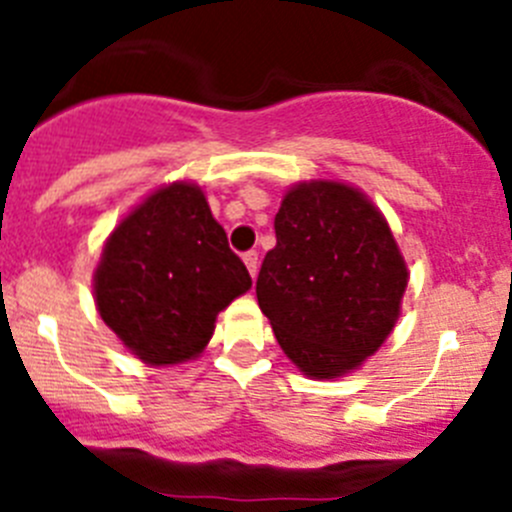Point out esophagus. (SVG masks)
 I'll return each instance as SVG.
<instances>
[{"instance_id": "1", "label": "esophagus", "mask_w": 512, "mask_h": 512, "mask_svg": "<svg viewBox=\"0 0 512 512\" xmlns=\"http://www.w3.org/2000/svg\"><path fill=\"white\" fill-rule=\"evenodd\" d=\"M243 261H246V266H248V274H251V277H256V274H259V253L246 251L243 253Z\"/></svg>"}]
</instances>
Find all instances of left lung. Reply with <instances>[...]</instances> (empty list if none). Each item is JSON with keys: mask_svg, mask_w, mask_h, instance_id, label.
Listing matches in <instances>:
<instances>
[{"mask_svg": "<svg viewBox=\"0 0 512 512\" xmlns=\"http://www.w3.org/2000/svg\"><path fill=\"white\" fill-rule=\"evenodd\" d=\"M256 297L284 354L315 379H336L395 328L408 266L382 212L341 182L297 184L274 217Z\"/></svg>", "mask_w": 512, "mask_h": 512, "instance_id": "left-lung-1", "label": "left lung"}]
</instances>
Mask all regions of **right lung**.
Instances as JSON below:
<instances>
[{"instance_id": "obj_1", "label": "right lung", "mask_w": 512, "mask_h": 512, "mask_svg": "<svg viewBox=\"0 0 512 512\" xmlns=\"http://www.w3.org/2000/svg\"><path fill=\"white\" fill-rule=\"evenodd\" d=\"M251 289L243 261L200 187L174 182L135 207L104 243L94 271L102 320L151 366L197 356L217 312Z\"/></svg>"}]
</instances>
